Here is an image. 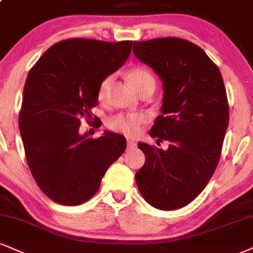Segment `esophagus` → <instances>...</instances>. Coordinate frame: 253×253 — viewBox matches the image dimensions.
Listing matches in <instances>:
<instances>
[{
    "mask_svg": "<svg viewBox=\"0 0 253 253\" xmlns=\"http://www.w3.org/2000/svg\"><path fill=\"white\" fill-rule=\"evenodd\" d=\"M135 147V142L133 140H127V148L130 150V148H134Z\"/></svg>",
    "mask_w": 253,
    "mask_h": 253,
    "instance_id": "34e87169",
    "label": "esophagus"
}]
</instances>
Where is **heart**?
<instances>
[{
	"mask_svg": "<svg viewBox=\"0 0 253 253\" xmlns=\"http://www.w3.org/2000/svg\"><path fill=\"white\" fill-rule=\"evenodd\" d=\"M127 79H128L129 84L134 88L136 92H139L141 88H144L147 84H156L153 75L150 72L146 71L144 68H132L127 73ZM112 78L107 77L100 82L99 89H97V97L99 100H103L107 94L109 84H111ZM145 118L139 114H118L115 117L108 119L107 126L114 132L121 133L124 135L132 136L138 133L142 124H144Z\"/></svg>",
	"mask_w": 253,
	"mask_h": 253,
	"instance_id": "obj_1",
	"label": "heart"
}]
</instances>
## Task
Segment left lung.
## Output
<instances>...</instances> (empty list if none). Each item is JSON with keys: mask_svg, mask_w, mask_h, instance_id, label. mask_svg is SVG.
Returning <instances> with one entry per match:
<instances>
[{"mask_svg": "<svg viewBox=\"0 0 253 253\" xmlns=\"http://www.w3.org/2000/svg\"><path fill=\"white\" fill-rule=\"evenodd\" d=\"M133 53L163 82V115L150 135L169 141L166 151L139 142L146 159L136 185L153 208H184L205 188L220 158L229 125L223 77L205 51L186 40L134 42Z\"/></svg>", "mask_w": 253, "mask_h": 253, "instance_id": "8db88e82", "label": "left lung"}]
</instances>
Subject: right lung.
I'll use <instances>...</instances> for the list:
<instances>
[{
    "mask_svg": "<svg viewBox=\"0 0 253 253\" xmlns=\"http://www.w3.org/2000/svg\"><path fill=\"white\" fill-rule=\"evenodd\" d=\"M133 41L71 39L51 45L30 69L19 117L27 163L51 200L80 205L97 192L126 139L106 130L97 139L80 133L93 118L100 82L128 59Z\"/></svg>",
    "mask_w": 253,
    "mask_h": 253,
    "instance_id": "1",
    "label": "right lung"
}]
</instances>
